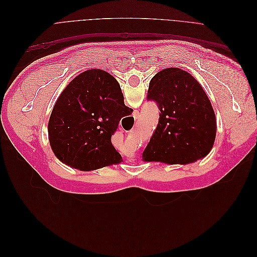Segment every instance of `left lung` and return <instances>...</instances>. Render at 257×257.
<instances>
[{
	"label": "left lung",
	"instance_id": "obj_1",
	"mask_svg": "<svg viewBox=\"0 0 257 257\" xmlns=\"http://www.w3.org/2000/svg\"><path fill=\"white\" fill-rule=\"evenodd\" d=\"M147 99L157 104L160 118L144 161L189 164L206 157L214 144L215 114L191 74L177 67L163 69L151 79Z\"/></svg>",
	"mask_w": 257,
	"mask_h": 257
}]
</instances>
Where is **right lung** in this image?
I'll list each match as a JSON object with an SVG mask.
<instances>
[{"instance_id":"obj_1","label":"right lung","mask_w":257,"mask_h":257,"mask_svg":"<svg viewBox=\"0 0 257 257\" xmlns=\"http://www.w3.org/2000/svg\"><path fill=\"white\" fill-rule=\"evenodd\" d=\"M132 111L110 74L85 71L67 84L53 107L48 123L51 149L64 164L83 172L118 164L122 158L111 136Z\"/></svg>"}]
</instances>
